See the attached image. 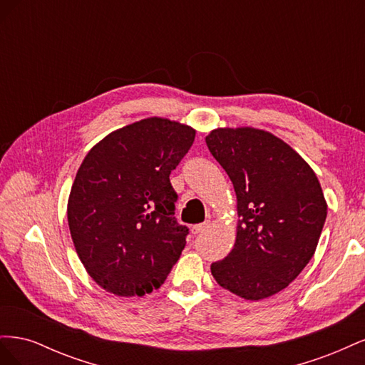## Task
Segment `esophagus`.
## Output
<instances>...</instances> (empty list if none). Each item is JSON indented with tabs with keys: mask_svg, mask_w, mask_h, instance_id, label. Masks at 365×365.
<instances>
[{
	"mask_svg": "<svg viewBox=\"0 0 365 365\" xmlns=\"http://www.w3.org/2000/svg\"><path fill=\"white\" fill-rule=\"evenodd\" d=\"M207 227H208V222L196 224V225H193V227H192V233H193V235H200V233H202V231H204Z\"/></svg>",
	"mask_w": 365,
	"mask_h": 365,
	"instance_id": "1",
	"label": "esophagus"
}]
</instances>
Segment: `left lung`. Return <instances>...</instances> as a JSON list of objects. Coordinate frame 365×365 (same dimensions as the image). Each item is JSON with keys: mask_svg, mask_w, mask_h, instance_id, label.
Here are the masks:
<instances>
[{"mask_svg": "<svg viewBox=\"0 0 365 365\" xmlns=\"http://www.w3.org/2000/svg\"><path fill=\"white\" fill-rule=\"evenodd\" d=\"M208 150L233 182L237 233L215 280L245 300H262L297 279L317 250L327 204L315 172L271 132L217 128Z\"/></svg>", "mask_w": 365, "mask_h": 365, "instance_id": "8db88e82", "label": "left lung"}]
</instances>
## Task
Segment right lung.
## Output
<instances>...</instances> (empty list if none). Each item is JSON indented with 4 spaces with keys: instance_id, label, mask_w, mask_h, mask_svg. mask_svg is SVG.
Listing matches in <instances>:
<instances>
[{
    "instance_id": "1",
    "label": "right lung",
    "mask_w": 365,
    "mask_h": 365,
    "mask_svg": "<svg viewBox=\"0 0 365 365\" xmlns=\"http://www.w3.org/2000/svg\"><path fill=\"white\" fill-rule=\"evenodd\" d=\"M196 130L150 117L106 135L73 182L67 216L77 256L91 279L120 297L158 289L185 247L169 175Z\"/></svg>"
}]
</instances>
